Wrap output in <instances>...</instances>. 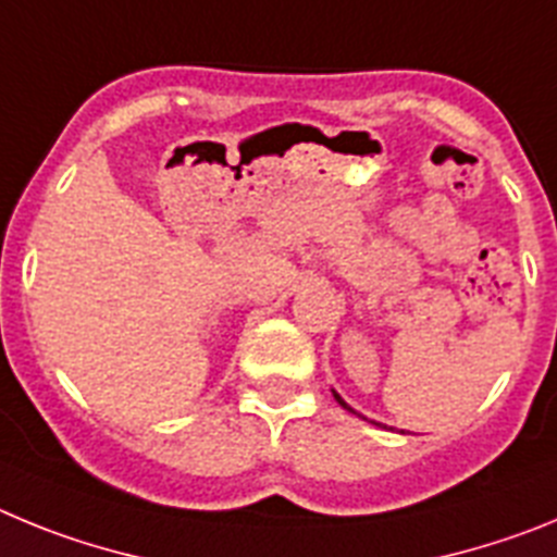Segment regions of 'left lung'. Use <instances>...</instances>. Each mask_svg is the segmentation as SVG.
<instances>
[{
	"label": "left lung",
	"instance_id": "1",
	"mask_svg": "<svg viewBox=\"0 0 557 557\" xmlns=\"http://www.w3.org/2000/svg\"><path fill=\"white\" fill-rule=\"evenodd\" d=\"M334 398H337V401H339V405H343V407H346V410H351V407H348V405H346V401H343V398H339V396H337V393H334Z\"/></svg>",
	"mask_w": 557,
	"mask_h": 557
}]
</instances>
